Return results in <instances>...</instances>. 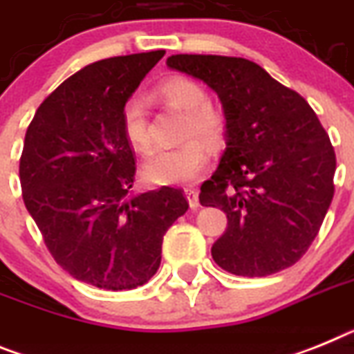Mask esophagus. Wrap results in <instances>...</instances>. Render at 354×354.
<instances>
[{
    "label": "esophagus",
    "mask_w": 354,
    "mask_h": 354,
    "mask_svg": "<svg viewBox=\"0 0 354 354\" xmlns=\"http://www.w3.org/2000/svg\"><path fill=\"white\" fill-rule=\"evenodd\" d=\"M184 195H186V198H188L189 207H192V209H197V207L201 206V202H198V193H197V189L186 188V189H184Z\"/></svg>",
    "instance_id": "1"
}]
</instances>
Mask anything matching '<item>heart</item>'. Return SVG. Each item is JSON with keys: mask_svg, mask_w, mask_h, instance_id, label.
I'll return each instance as SVG.
<instances>
[{"mask_svg": "<svg viewBox=\"0 0 354 354\" xmlns=\"http://www.w3.org/2000/svg\"><path fill=\"white\" fill-rule=\"evenodd\" d=\"M157 93L165 102L184 111L183 138L189 140L150 153L143 162L145 179L161 186L193 183L206 168L209 152L204 141L191 136L201 135L209 143H218L225 134V118L207 102L206 89L188 77L166 78L159 84ZM122 127L127 141L138 152H147L152 147L147 107L138 96H132L123 104Z\"/></svg>", "mask_w": 354, "mask_h": 354, "instance_id": "heart-1", "label": "heart"}]
</instances>
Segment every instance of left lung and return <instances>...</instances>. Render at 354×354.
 Wrapping results in <instances>:
<instances>
[{
  "instance_id": "left-lung-1",
  "label": "left lung",
  "mask_w": 354,
  "mask_h": 354,
  "mask_svg": "<svg viewBox=\"0 0 354 354\" xmlns=\"http://www.w3.org/2000/svg\"><path fill=\"white\" fill-rule=\"evenodd\" d=\"M166 66L202 80L222 102L225 150L198 195L202 206L227 214L211 247L214 263L245 277L297 263L335 193L337 157L313 109L252 60L171 55Z\"/></svg>"
}]
</instances>
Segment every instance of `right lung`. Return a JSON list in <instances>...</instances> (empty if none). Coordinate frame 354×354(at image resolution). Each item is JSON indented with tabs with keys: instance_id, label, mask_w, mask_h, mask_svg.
I'll use <instances>...</instances> for the list:
<instances>
[{
	"instance_id": "1",
	"label": "right lung",
	"mask_w": 354,
	"mask_h": 354,
	"mask_svg": "<svg viewBox=\"0 0 354 354\" xmlns=\"http://www.w3.org/2000/svg\"><path fill=\"white\" fill-rule=\"evenodd\" d=\"M165 50L111 57L64 80L41 105L19 161L23 201L57 263L105 290L145 285L165 232L188 211L177 188L131 195L136 162L122 109Z\"/></svg>"
}]
</instances>
